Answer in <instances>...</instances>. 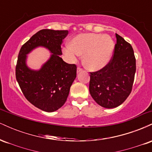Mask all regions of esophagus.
I'll return each mask as SVG.
<instances>
[{
  "label": "esophagus",
  "instance_id": "esophagus-1",
  "mask_svg": "<svg viewBox=\"0 0 152 152\" xmlns=\"http://www.w3.org/2000/svg\"><path fill=\"white\" fill-rule=\"evenodd\" d=\"M82 71H83V69H81V68H80V67H78L77 68V73H78H78L82 72Z\"/></svg>",
  "mask_w": 152,
  "mask_h": 152
}]
</instances>
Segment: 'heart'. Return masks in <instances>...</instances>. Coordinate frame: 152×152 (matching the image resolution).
<instances>
[{"instance_id": "heart-1", "label": "heart", "mask_w": 152, "mask_h": 152, "mask_svg": "<svg viewBox=\"0 0 152 152\" xmlns=\"http://www.w3.org/2000/svg\"><path fill=\"white\" fill-rule=\"evenodd\" d=\"M114 41L108 35L81 34L69 41L64 53L71 61L83 56V64L90 71H99L107 65L114 52Z\"/></svg>"}]
</instances>
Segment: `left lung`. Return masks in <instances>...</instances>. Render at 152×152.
I'll use <instances>...</instances> for the list:
<instances>
[{
  "mask_svg": "<svg viewBox=\"0 0 152 152\" xmlns=\"http://www.w3.org/2000/svg\"><path fill=\"white\" fill-rule=\"evenodd\" d=\"M113 58L102 69L90 73L89 92L101 106L117 107L132 91L136 73V58L130 43L116 34Z\"/></svg>",
  "mask_w": 152,
  "mask_h": 152,
  "instance_id": "obj_1",
  "label": "left lung"
}]
</instances>
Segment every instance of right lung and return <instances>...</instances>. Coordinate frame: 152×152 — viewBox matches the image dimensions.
<instances>
[{"instance_id":"1","label":"right lung","mask_w":152,"mask_h":152,"mask_svg":"<svg viewBox=\"0 0 152 152\" xmlns=\"http://www.w3.org/2000/svg\"><path fill=\"white\" fill-rule=\"evenodd\" d=\"M68 31L43 29L23 45L15 67V77L25 97L39 109L53 112L65 104L70 88L76 77V66L63 61V39ZM38 47L52 53L49 60L38 70L27 66V55Z\"/></svg>"}]
</instances>
